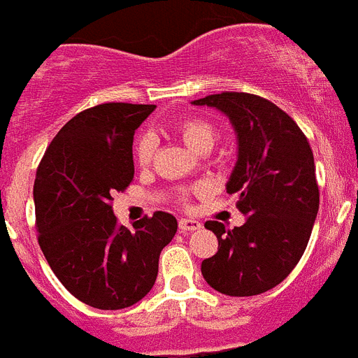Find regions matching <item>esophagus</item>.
<instances>
[{
	"mask_svg": "<svg viewBox=\"0 0 358 358\" xmlns=\"http://www.w3.org/2000/svg\"><path fill=\"white\" fill-rule=\"evenodd\" d=\"M178 226L182 231H194V229L202 228V224H200L199 220L194 219H180Z\"/></svg>",
	"mask_w": 358,
	"mask_h": 358,
	"instance_id": "1",
	"label": "esophagus"
}]
</instances>
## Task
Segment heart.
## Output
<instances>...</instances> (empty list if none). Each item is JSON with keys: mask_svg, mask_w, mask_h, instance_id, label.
Returning a JSON list of instances; mask_svg holds the SVG:
<instances>
[{"mask_svg": "<svg viewBox=\"0 0 358 358\" xmlns=\"http://www.w3.org/2000/svg\"><path fill=\"white\" fill-rule=\"evenodd\" d=\"M178 132L187 147L193 150H200L202 147H211L215 141V130L208 121L202 119H185L178 124ZM154 149H156V139L152 134H143L136 143L134 156L139 165H147L152 159Z\"/></svg>", "mask_w": 358, "mask_h": 358, "instance_id": "obj_1", "label": "heart"}]
</instances>
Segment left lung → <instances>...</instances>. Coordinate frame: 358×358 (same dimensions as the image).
<instances>
[{
  "instance_id": "obj_1",
  "label": "left lung",
  "mask_w": 358,
  "mask_h": 358,
  "mask_svg": "<svg viewBox=\"0 0 358 358\" xmlns=\"http://www.w3.org/2000/svg\"><path fill=\"white\" fill-rule=\"evenodd\" d=\"M191 104L219 110L234 127L237 162L226 191L239 194L246 215L228 231L206 222L219 250L202 261V275L222 294H263L292 272L309 243L320 206L313 150L300 127L263 97L224 92Z\"/></svg>"
}]
</instances>
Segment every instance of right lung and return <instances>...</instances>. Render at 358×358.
Listing matches in <instances>:
<instances>
[{
	"mask_svg": "<svg viewBox=\"0 0 358 358\" xmlns=\"http://www.w3.org/2000/svg\"><path fill=\"white\" fill-rule=\"evenodd\" d=\"M154 108L106 103L84 110L64 124L38 165L40 248L60 283L95 309H124L149 294L159 254L178 229L165 211L129 229L112 209V194L134 178V132Z\"/></svg>",
	"mask_w": 358,
	"mask_h": 358,
	"instance_id": "add662e5",
	"label": "right lung"
}]
</instances>
